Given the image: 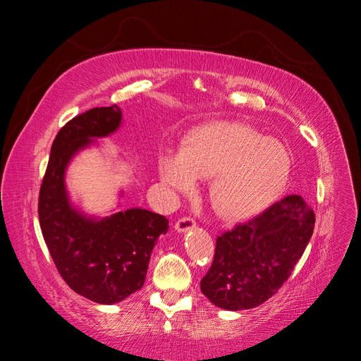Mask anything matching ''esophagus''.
<instances>
[{
    "label": "esophagus",
    "instance_id": "obj_1",
    "mask_svg": "<svg viewBox=\"0 0 361 361\" xmlns=\"http://www.w3.org/2000/svg\"><path fill=\"white\" fill-rule=\"evenodd\" d=\"M194 227H195V221L192 220L191 216H183V218H180V220H178L176 224H174V228H176L179 233H185L188 231H192Z\"/></svg>",
    "mask_w": 361,
    "mask_h": 361
}]
</instances>
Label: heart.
<instances>
[{"mask_svg": "<svg viewBox=\"0 0 361 361\" xmlns=\"http://www.w3.org/2000/svg\"><path fill=\"white\" fill-rule=\"evenodd\" d=\"M158 164L162 182L178 192L192 191L197 178H212V207L227 220H245L274 203L292 169L281 141L236 122L200 126L185 140L182 152H162Z\"/></svg>", "mask_w": 361, "mask_h": 361, "instance_id": "obj_1", "label": "heart"}]
</instances>
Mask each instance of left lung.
<instances>
[{
	"label": "left lung",
	"mask_w": 361,
	"mask_h": 361,
	"mask_svg": "<svg viewBox=\"0 0 361 361\" xmlns=\"http://www.w3.org/2000/svg\"><path fill=\"white\" fill-rule=\"evenodd\" d=\"M313 227V209L292 194L218 236L214 262L200 281L203 295L224 310L257 307L289 279Z\"/></svg>",
	"instance_id": "1"
}]
</instances>
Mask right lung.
Listing matches in <instances>:
<instances>
[{"label": "right lung", "mask_w": 361, "mask_h": 361, "mask_svg": "<svg viewBox=\"0 0 361 361\" xmlns=\"http://www.w3.org/2000/svg\"><path fill=\"white\" fill-rule=\"evenodd\" d=\"M122 123L117 105L73 117L54 140L39 194V221L51 257L69 288L97 304H116L143 288L152 250L169 231L164 215L141 207L87 215L71 202L66 170L73 157Z\"/></svg>", "instance_id": "add662e5"}]
</instances>
